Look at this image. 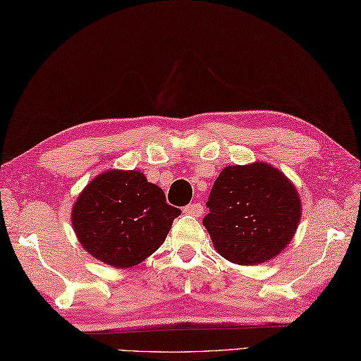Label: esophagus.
<instances>
[{
    "instance_id": "esophagus-1",
    "label": "esophagus",
    "mask_w": 361,
    "mask_h": 361,
    "mask_svg": "<svg viewBox=\"0 0 361 361\" xmlns=\"http://www.w3.org/2000/svg\"><path fill=\"white\" fill-rule=\"evenodd\" d=\"M183 212L188 214V216H202L203 214V206L200 203H190L183 208Z\"/></svg>"
}]
</instances>
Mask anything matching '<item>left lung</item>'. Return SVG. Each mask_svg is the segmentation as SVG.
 I'll return each mask as SVG.
<instances>
[{
  "instance_id": "obj_1",
  "label": "left lung",
  "mask_w": 361,
  "mask_h": 361,
  "mask_svg": "<svg viewBox=\"0 0 361 361\" xmlns=\"http://www.w3.org/2000/svg\"><path fill=\"white\" fill-rule=\"evenodd\" d=\"M203 225L229 262L256 265L290 243L301 219L295 186L265 163L225 167L211 189Z\"/></svg>"
}]
</instances>
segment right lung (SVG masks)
<instances>
[{"label":"right lung","instance_id":"add662e5","mask_svg":"<svg viewBox=\"0 0 361 361\" xmlns=\"http://www.w3.org/2000/svg\"><path fill=\"white\" fill-rule=\"evenodd\" d=\"M181 211L166 203L163 189L137 171H109L83 189L73 208V226L91 256L116 268L153 255Z\"/></svg>","mask_w":361,"mask_h":361}]
</instances>
